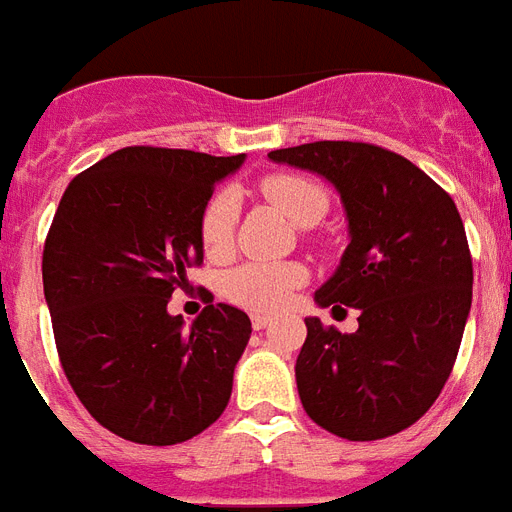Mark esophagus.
I'll return each mask as SVG.
<instances>
[{"mask_svg": "<svg viewBox=\"0 0 512 512\" xmlns=\"http://www.w3.org/2000/svg\"><path fill=\"white\" fill-rule=\"evenodd\" d=\"M270 317H265V315H252V328L255 330H265L270 325Z\"/></svg>", "mask_w": 512, "mask_h": 512, "instance_id": "esophagus-1", "label": "esophagus"}]
</instances>
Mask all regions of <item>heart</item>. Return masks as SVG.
Here are the masks:
<instances>
[{
    "mask_svg": "<svg viewBox=\"0 0 512 512\" xmlns=\"http://www.w3.org/2000/svg\"><path fill=\"white\" fill-rule=\"evenodd\" d=\"M260 190L268 200L296 221L312 226L328 213V195L307 176L273 174L263 179ZM236 223V197L229 190L216 192L200 216V239L208 255H223L231 244ZM307 273L296 263H244L223 276L221 289L226 299L252 312H276L286 307L296 286H302Z\"/></svg>",
    "mask_w": 512,
    "mask_h": 512,
    "instance_id": "obj_1",
    "label": "heart"
}]
</instances>
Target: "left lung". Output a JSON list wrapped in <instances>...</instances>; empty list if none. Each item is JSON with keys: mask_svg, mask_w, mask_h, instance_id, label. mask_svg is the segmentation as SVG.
<instances>
[{"mask_svg": "<svg viewBox=\"0 0 512 512\" xmlns=\"http://www.w3.org/2000/svg\"><path fill=\"white\" fill-rule=\"evenodd\" d=\"M268 158L328 179L349 221V247L315 302L359 309V330L304 320V411L346 440L395 435L437 401L461 349L474 286L461 213L419 166L377 145L320 140Z\"/></svg>", "mask_w": 512, "mask_h": 512, "instance_id": "1", "label": "left lung"}]
</instances>
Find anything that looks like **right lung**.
I'll use <instances>...</instances> for the list:
<instances>
[{"mask_svg":"<svg viewBox=\"0 0 512 512\" xmlns=\"http://www.w3.org/2000/svg\"><path fill=\"white\" fill-rule=\"evenodd\" d=\"M244 163L195 150L122 148L64 190L44 247V296L59 362L101 427L176 445L216 422L252 322L208 304L184 328L169 299L203 263L200 216Z\"/></svg>","mask_w":512,"mask_h":512,"instance_id":"obj_1","label":"right lung"}]
</instances>
